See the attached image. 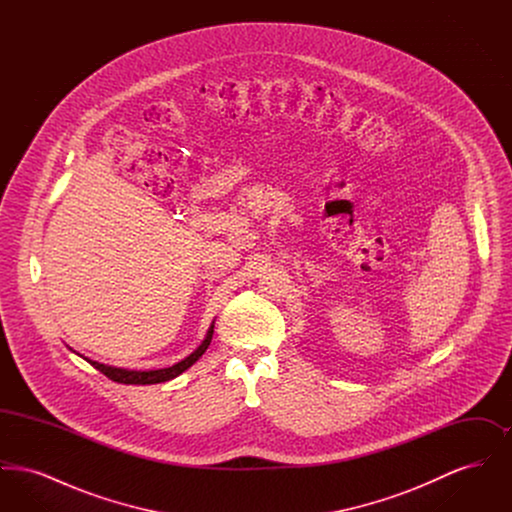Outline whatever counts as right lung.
I'll return each mask as SVG.
<instances>
[{
  "label": "right lung",
  "instance_id": "1",
  "mask_svg": "<svg viewBox=\"0 0 512 512\" xmlns=\"http://www.w3.org/2000/svg\"><path fill=\"white\" fill-rule=\"evenodd\" d=\"M213 340V326L207 332V338L203 343L195 349L190 357H186L184 361L176 363V365L169 366V368H159V370H126V368H115V366L101 365L96 361L86 359L94 368H98L99 372H103L109 380L119 382V384H134V386H146V384H161L176 378L178 374H182L184 370H188L190 366L194 365L195 361L207 351L209 343Z\"/></svg>",
  "mask_w": 512,
  "mask_h": 512
}]
</instances>
